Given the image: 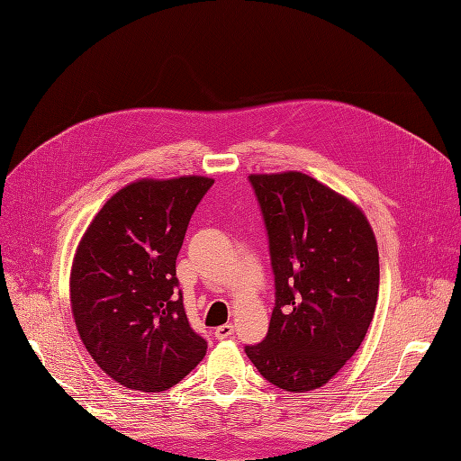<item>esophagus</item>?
I'll use <instances>...</instances> for the list:
<instances>
[{"label":"esophagus","instance_id":"34e87169","mask_svg":"<svg viewBox=\"0 0 461 461\" xmlns=\"http://www.w3.org/2000/svg\"><path fill=\"white\" fill-rule=\"evenodd\" d=\"M232 334H234V325H232V323H225V325H221V327L215 329V337H217L219 340L230 339Z\"/></svg>","mask_w":461,"mask_h":461}]
</instances>
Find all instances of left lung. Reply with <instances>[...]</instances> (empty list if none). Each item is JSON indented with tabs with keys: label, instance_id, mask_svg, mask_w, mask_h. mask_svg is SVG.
Wrapping results in <instances>:
<instances>
[{
	"label": "left lung",
	"instance_id": "1",
	"mask_svg": "<svg viewBox=\"0 0 461 461\" xmlns=\"http://www.w3.org/2000/svg\"><path fill=\"white\" fill-rule=\"evenodd\" d=\"M269 239L275 308L244 346L278 388L308 393L364 342L379 296V252L361 209L303 173L249 175Z\"/></svg>",
	"mask_w": 461,
	"mask_h": 461
}]
</instances>
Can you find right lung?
Instances as JSON below:
<instances>
[{
  "mask_svg": "<svg viewBox=\"0 0 461 461\" xmlns=\"http://www.w3.org/2000/svg\"><path fill=\"white\" fill-rule=\"evenodd\" d=\"M212 178L138 180L100 209L71 273L82 342L111 379L142 393L180 383L207 352L178 290L176 256Z\"/></svg>",
  "mask_w": 461,
  "mask_h": 461,
  "instance_id": "1",
  "label": "right lung"
}]
</instances>
